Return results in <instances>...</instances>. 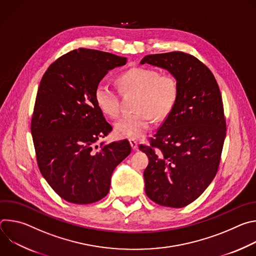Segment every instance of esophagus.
Instances as JSON below:
<instances>
[{
  "instance_id": "esophagus-1",
  "label": "esophagus",
  "mask_w": 256,
  "mask_h": 256,
  "mask_svg": "<svg viewBox=\"0 0 256 256\" xmlns=\"http://www.w3.org/2000/svg\"><path fill=\"white\" fill-rule=\"evenodd\" d=\"M130 144L132 146V150H138V142L134 138H130Z\"/></svg>"
}]
</instances>
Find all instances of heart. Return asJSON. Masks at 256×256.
<instances>
[{"instance_id": "obj_1", "label": "heart", "mask_w": 256, "mask_h": 256, "mask_svg": "<svg viewBox=\"0 0 256 256\" xmlns=\"http://www.w3.org/2000/svg\"><path fill=\"white\" fill-rule=\"evenodd\" d=\"M118 83L122 93H136L134 112L124 114L116 122L118 138H142L149 130L152 116L165 118L173 109L178 97L179 85L175 76L160 74L154 68L136 66L118 77ZM94 99L100 110L112 118L120 114V98L116 91L104 82L96 85Z\"/></svg>"}]
</instances>
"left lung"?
<instances>
[{
	"label": "left lung",
	"instance_id": "8db88e82",
	"mask_svg": "<svg viewBox=\"0 0 256 256\" xmlns=\"http://www.w3.org/2000/svg\"><path fill=\"white\" fill-rule=\"evenodd\" d=\"M140 64L169 70L179 85L175 105L150 146H140L149 158L146 194L160 206L184 208L206 190L220 165L226 138L222 95L210 70L192 54H149Z\"/></svg>",
	"mask_w": 256,
	"mask_h": 256
}]
</instances>
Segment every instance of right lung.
Here are the masks:
<instances>
[{
  "mask_svg": "<svg viewBox=\"0 0 256 256\" xmlns=\"http://www.w3.org/2000/svg\"><path fill=\"white\" fill-rule=\"evenodd\" d=\"M126 58L95 50H72L46 70L31 120L38 168L64 200L88 204L110 188L112 174L132 151L128 140L96 142L112 130L94 99L96 85Z\"/></svg>",
  "mask_w": 256,
  "mask_h": 256,
  "instance_id": "add662e5",
  "label": "right lung"
}]
</instances>
